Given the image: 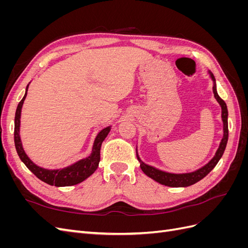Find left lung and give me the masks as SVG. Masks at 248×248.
Masks as SVG:
<instances>
[{"mask_svg":"<svg viewBox=\"0 0 248 248\" xmlns=\"http://www.w3.org/2000/svg\"><path fill=\"white\" fill-rule=\"evenodd\" d=\"M209 73H210V77H211V78L214 81V85H213L214 96H215L216 100L218 101V103L220 104V107H221V118H222V122H223V138L220 141L219 148L216 151L215 156L206 164V166L199 169L196 171L187 172V174H170V172L162 171V170H157L153 167H150V166H148V164L144 163L140 160V158L138 155V152H137V157H138V160L140 163L141 170L144 171L148 177L155 180L156 182H158L162 185L170 186V187H186V186H190L194 183L199 182L200 180H202V178L206 177L209 174V172L215 168L216 164L218 163L219 159L221 158V156L224 152V149H226V147H227V142H228V139H229L228 108H227L226 102H224L218 96V94H217L215 78L213 77V74L211 72H209Z\"/></svg>","mask_w":248,"mask_h":248,"instance_id":"left-lung-1","label":"left lung"}]
</instances>
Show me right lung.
<instances>
[{
  "label": "right lung",
  "mask_w": 248,
  "mask_h": 248,
  "mask_svg": "<svg viewBox=\"0 0 248 248\" xmlns=\"http://www.w3.org/2000/svg\"><path fill=\"white\" fill-rule=\"evenodd\" d=\"M28 87L26 89V94L22 97V99L19 101L16 111V119H14V142H16V152L19 156L20 160L26 164V167L31 170L33 174L40 179L41 181L46 182L49 185H55L58 187L62 186H70L76 185L84 181L88 177L91 176L93 172L98 168V164L100 161V148L102 141L108 137V134L110 130V126L107 128L102 129L94 140V145L92 149V153L87 158L81 159L72 166L64 168L62 170H46L40 168L29 158L27 154L25 153L24 149H22L21 140L19 137V126H20V112L24 101L26 99Z\"/></svg>",
  "instance_id": "add662e5"
}]
</instances>
